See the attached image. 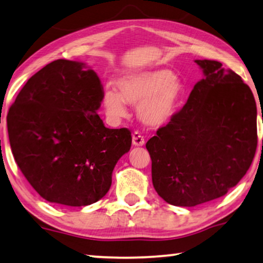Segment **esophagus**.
<instances>
[{"label": "esophagus", "mask_w": 263, "mask_h": 263, "mask_svg": "<svg viewBox=\"0 0 263 263\" xmlns=\"http://www.w3.org/2000/svg\"><path fill=\"white\" fill-rule=\"evenodd\" d=\"M133 144L135 147H142L144 144V137L142 136L139 132H134L133 133Z\"/></svg>", "instance_id": "34e87169"}]
</instances>
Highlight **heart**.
<instances>
[{"label": "heart", "instance_id": "1", "mask_svg": "<svg viewBox=\"0 0 263 263\" xmlns=\"http://www.w3.org/2000/svg\"><path fill=\"white\" fill-rule=\"evenodd\" d=\"M119 92L106 89L102 105L113 120L127 116V103L137 106V115L149 127L166 124L177 111L183 86L174 72L166 68L140 71L118 80Z\"/></svg>", "mask_w": 263, "mask_h": 263}]
</instances>
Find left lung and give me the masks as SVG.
<instances>
[{
	"mask_svg": "<svg viewBox=\"0 0 263 263\" xmlns=\"http://www.w3.org/2000/svg\"><path fill=\"white\" fill-rule=\"evenodd\" d=\"M195 62L204 78L145 144L158 196L186 208L225 196L246 175L257 145L256 103L248 85L216 60Z\"/></svg>",
	"mask_w": 263,
	"mask_h": 263,
	"instance_id": "1",
	"label": "left lung"
}]
</instances>
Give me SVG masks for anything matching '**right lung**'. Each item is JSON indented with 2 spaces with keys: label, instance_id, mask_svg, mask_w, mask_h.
I'll return each mask as SVG.
<instances>
[{
  "label": "right lung",
  "instance_id": "obj_1",
  "mask_svg": "<svg viewBox=\"0 0 263 263\" xmlns=\"http://www.w3.org/2000/svg\"><path fill=\"white\" fill-rule=\"evenodd\" d=\"M102 98L91 67L58 59L27 81L8 111L17 165L50 203L78 208L100 200L130 149L129 129L106 128L97 113Z\"/></svg>",
  "mask_w": 263,
  "mask_h": 263
}]
</instances>
